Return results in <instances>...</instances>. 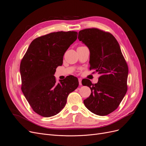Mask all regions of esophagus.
Wrapping results in <instances>:
<instances>
[{"instance_id": "1", "label": "esophagus", "mask_w": 146, "mask_h": 146, "mask_svg": "<svg viewBox=\"0 0 146 146\" xmlns=\"http://www.w3.org/2000/svg\"><path fill=\"white\" fill-rule=\"evenodd\" d=\"M78 80H79V85H82V79L79 78L78 79Z\"/></svg>"}]
</instances>
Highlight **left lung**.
<instances>
[{
	"label": "left lung",
	"instance_id": "obj_1",
	"mask_svg": "<svg viewBox=\"0 0 146 146\" xmlns=\"http://www.w3.org/2000/svg\"><path fill=\"white\" fill-rule=\"evenodd\" d=\"M78 39L90 50V70L100 74L97 84L87 79L82 80L91 91L84 105L96 115H107L117 108L127 92V64L119 44L110 32L85 29L79 32Z\"/></svg>",
	"mask_w": 146,
	"mask_h": 146
}]
</instances>
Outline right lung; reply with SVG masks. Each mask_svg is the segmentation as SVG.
<instances>
[{"label":"right lung","instance_id":"right-lung-1","mask_svg":"<svg viewBox=\"0 0 146 146\" xmlns=\"http://www.w3.org/2000/svg\"><path fill=\"white\" fill-rule=\"evenodd\" d=\"M77 36L76 31H59L36 38L21 59V91L32 109L41 116L58 114L68 94L78 87L76 77L68 76L57 84L54 76L57 67L62 64L64 53Z\"/></svg>","mask_w":146,"mask_h":146}]
</instances>
